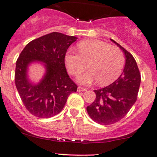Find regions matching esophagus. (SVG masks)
Instances as JSON below:
<instances>
[{
	"instance_id": "1",
	"label": "esophagus",
	"mask_w": 157,
	"mask_h": 157,
	"mask_svg": "<svg viewBox=\"0 0 157 157\" xmlns=\"http://www.w3.org/2000/svg\"><path fill=\"white\" fill-rule=\"evenodd\" d=\"M77 91H78V92L86 91V89L83 88V87H81V86H78V87H77Z\"/></svg>"
}]
</instances>
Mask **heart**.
Here are the masks:
<instances>
[{
	"mask_svg": "<svg viewBox=\"0 0 157 157\" xmlns=\"http://www.w3.org/2000/svg\"><path fill=\"white\" fill-rule=\"evenodd\" d=\"M78 51L70 49L65 56V65L69 73L77 76L88 67L90 69L79 78L83 84L98 80L101 86L113 83L121 74L125 63L123 51L117 47L98 40L79 43Z\"/></svg>",
	"mask_w": 157,
	"mask_h": 157,
	"instance_id": "obj_1",
	"label": "heart"
}]
</instances>
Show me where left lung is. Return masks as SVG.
<instances>
[{
	"label": "left lung",
	"instance_id": "left-lung-1",
	"mask_svg": "<svg viewBox=\"0 0 157 157\" xmlns=\"http://www.w3.org/2000/svg\"><path fill=\"white\" fill-rule=\"evenodd\" d=\"M111 40L125 53L126 65L123 73L113 83L94 90L95 99L86 108L92 120L101 125L113 124L126 116L136 101L141 83V74L133 56Z\"/></svg>",
	"mask_w": 157,
	"mask_h": 157
}]
</instances>
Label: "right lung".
I'll return each instance as SVG.
<instances>
[{
	"label": "right lung",
	"instance_id": "right-lung-1",
	"mask_svg": "<svg viewBox=\"0 0 157 157\" xmlns=\"http://www.w3.org/2000/svg\"><path fill=\"white\" fill-rule=\"evenodd\" d=\"M77 37L52 32L29 42L16 61L15 83L25 108L39 118H49L62 111L77 86L69 77L65 64L68 47ZM34 60L46 64L47 71L38 84L27 79V67Z\"/></svg>",
	"mask_w": 157,
	"mask_h": 157
}]
</instances>
